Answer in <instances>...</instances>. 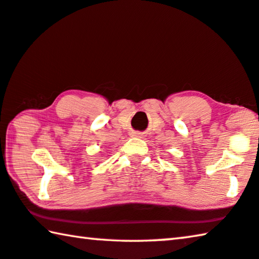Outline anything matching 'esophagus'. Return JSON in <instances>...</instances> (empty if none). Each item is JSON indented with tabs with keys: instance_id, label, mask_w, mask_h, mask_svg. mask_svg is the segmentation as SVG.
Here are the masks:
<instances>
[{
	"instance_id": "34e87169",
	"label": "esophagus",
	"mask_w": 259,
	"mask_h": 259,
	"mask_svg": "<svg viewBox=\"0 0 259 259\" xmlns=\"http://www.w3.org/2000/svg\"><path fill=\"white\" fill-rule=\"evenodd\" d=\"M134 137H140V135H138V134H137V135H134Z\"/></svg>"
}]
</instances>
